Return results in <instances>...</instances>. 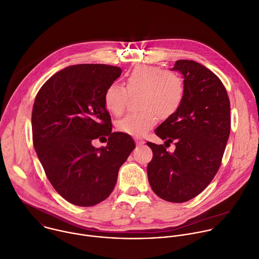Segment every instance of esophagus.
<instances>
[{"label":"esophagus","mask_w":259,"mask_h":259,"mask_svg":"<svg viewBox=\"0 0 259 259\" xmlns=\"http://www.w3.org/2000/svg\"><path fill=\"white\" fill-rule=\"evenodd\" d=\"M136 142H137V145H138V146H142V145L144 144V141L141 140V139H137Z\"/></svg>","instance_id":"34e87169"}]
</instances>
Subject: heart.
Here are the masks:
<instances>
[{
  "label": "heart",
  "instance_id": "b5f03b06",
  "mask_svg": "<svg viewBox=\"0 0 259 259\" xmlns=\"http://www.w3.org/2000/svg\"><path fill=\"white\" fill-rule=\"evenodd\" d=\"M185 91V82L179 74L156 66H140L127 75L125 88L110 84L105 89L103 103L109 112L118 116L124 111L130 95L141 94L138 103L142 110L116 122L119 132L141 137L157 123L158 117L167 119L180 109Z\"/></svg>",
  "mask_w": 259,
  "mask_h": 259
}]
</instances>
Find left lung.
<instances>
[{
  "label": "left lung",
  "instance_id": "8db88e82",
  "mask_svg": "<svg viewBox=\"0 0 259 259\" xmlns=\"http://www.w3.org/2000/svg\"><path fill=\"white\" fill-rule=\"evenodd\" d=\"M172 70L184 77V101L155 133L176 149L169 153L163 145L148 142L153 159L147 172L159 197L184 202L198 195L221 166L231 130L230 100L222 81L204 66L179 60Z\"/></svg>",
  "mask_w": 259,
  "mask_h": 259
}]
</instances>
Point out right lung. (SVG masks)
Here are the masks:
<instances>
[{
	"instance_id": "add662e5",
	"label": "right lung",
	"mask_w": 259,
	"mask_h": 259,
	"mask_svg": "<svg viewBox=\"0 0 259 259\" xmlns=\"http://www.w3.org/2000/svg\"><path fill=\"white\" fill-rule=\"evenodd\" d=\"M120 75L114 66H71L52 76L35 97L34 149L54 188L73 204L92 206L106 199L136 148L130 135L111 132L103 103L105 89ZM103 136L108 146L95 148L93 140Z\"/></svg>"
}]
</instances>
